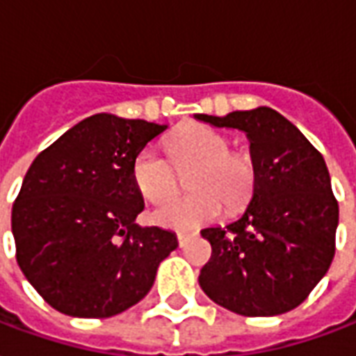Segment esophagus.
<instances>
[{
	"label": "esophagus",
	"instance_id": "obj_1",
	"mask_svg": "<svg viewBox=\"0 0 356 356\" xmlns=\"http://www.w3.org/2000/svg\"><path fill=\"white\" fill-rule=\"evenodd\" d=\"M186 236H188V234H185V232H179V234H177V241H179V245H181V247L185 245Z\"/></svg>",
	"mask_w": 356,
	"mask_h": 356
}]
</instances>
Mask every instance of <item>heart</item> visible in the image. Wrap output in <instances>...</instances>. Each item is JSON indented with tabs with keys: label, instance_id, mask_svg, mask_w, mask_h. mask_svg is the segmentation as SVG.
<instances>
[{
	"label": "heart",
	"instance_id": "heart-1",
	"mask_svg": "<svg viewBox=\"0 0 356 356\" xmlns=\"http://www.w3.org/2000/svg\"><path fill=\"white\" fill-rule=\"evenodd\" d=\"M170 152L179 171L194 168L186 179V188L192 192L158 207L154 220L160 226L191 230L217 217L220 204L228 211H236L251 198L257 183L254 162L249 154L232 152L230 141L222 134L207 126H194L171 139ZM131 175L143 198L152 204L164 202L177 191L173 165L152 149L136 156Z\"/></svg>",
	"mask_w": 356,
	"mask_h": 356
}]
</instances>
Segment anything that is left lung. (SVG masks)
I'll return each mask as SVG.
<instances>
[{
  "instance_id": "left-lung-1",
  "label": "left lung",
  "mask_w": 356,
  "mask_h": 356,
  "mask_svg": "<svg viewBox=\"0 0 356 356\" xmlns=\"http://www.w3.org/2000/svg\"><path fill=\"white\" fill-rule=\"evenodd\" d=\"M194 118L243 131L257 168L243 215L226 228L202 230L213 252L200 286L215 304L245 317L291 312L325 277L336 251L338 202L325 158L270 107Z\"/></svg>"
}]
</instances>
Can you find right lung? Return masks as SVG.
Here are the masks:
<instances>
[{
  "label": "right lung",
  "instance_id": "right-lung-1",
  "mask_svg": "<svg viewBox=\"0 0 356 356\" xmlns=\"http://www.w3.org/2000/svg\"><path fill=\"white\" fill-rule=\"evenodd\" d=\"M168 124L97 113L44 149L13 205L17 262L60 313L105 318L151 291L175 232L139 226L134 160Z\"/></svg>",
  "mask_w": 356,
  "mask_h": 356
}]
</instances>
